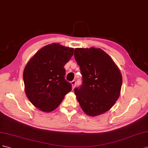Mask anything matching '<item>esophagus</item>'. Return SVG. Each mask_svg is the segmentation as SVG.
<instances>
[{
  "label": "esophagus",
  "mask_w": 148,
  "mask_h": 148,
  "mask_svg": "<svg viewBox=\"0 0 148 148\" xmlns=\"http://www.w3.org/2000/svg\"><path fill=\"white\" fill-rule=\"evenodd\" d=\"M71 85H72V87H73V88H74L75 87V84H76V81H75V80H74V81L71 82Z\"/></svg>",
  "instance_id": "esophagus-1"
}]
</instances>
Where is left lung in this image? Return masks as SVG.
Instances as JSON below:
<instances>
[{
	"instance_id": "obj_1",
	"label": "left lung",
	"mask_w": 148,
	"mask_h": 148,
	"mask_svg": "<svg viewBox=\"0 0 148 148\" xmlns=\"http://www.w3.org/2000/svg\"><path fill=\"white\" fill-rule=\"evenodd\" d=\"M82 84L75 88L76 98L87 115L95 116L109 110L120 95L122 76L111 57L100 48H75Z\"/></svg>"
}]
</instances>
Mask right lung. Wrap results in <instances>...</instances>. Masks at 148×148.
Returning <instances> with one entry per match:
<instances>
[{
	"instance_id": "1",
	"label": "right lung",
	"mask_w": 148,
	"mask_h": 148,
	"mask_svg": "<svg viewBox=\"0 0 148 148\" xmlns=\"http://www.w3.org/2000/svg\"><path fill=\"white\" fill-rule=\"evenodd\" d=\"M73 54V48L51 43L37 51L25 66L23 74L25 94L42 112L54 110L72 90L71 84L64 79V66Z\"/></svg>"
}]
</instances>
